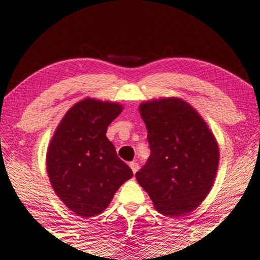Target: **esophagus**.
I'll return each instance as SVG.
<instances>
[{"label": "esophagus", "mask_w": 260, "mask_h": 260, "mask_svg": "<svg viewBox=\"0 0 260 260\" xmlns=\"http://www.w3.org/2000/svg\"><path fill=\"white\" fill-rule=\"evenodd\" d=\"M129 167L132 169V171H133V174H137V171L139 170V164L137 162H131Z\"/></svg>", "instance_id": "esophagus-1"}]
</instances>
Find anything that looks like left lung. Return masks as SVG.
I'll return each instance as SVG.
<instances>
[{
	"instance_id": "left-lung-1",
	"label": "left lung",
	"mask_w": 260,
	"mask_h": 260,
	"mask_svg": "<svg viewBox=\"0 0 260 260\" xmlns=\"http://www.w3.org/2000/svg\"><path fill=\"white\" fill-rule=\"evenodd\" d=\"M150 156L138 183L157 212L177 217L194 211L208 196L219 168V145L207 122L178 97L143 102Z\"/></svg>"
}]
</instances>
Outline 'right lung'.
I'll return each mask as SVG.
<instances>
[{
  "label": "right lung",
  "instance_id": "right-lung-1",
  "mask_svg": "<svg viewBox=\"0 0 260 260\" xmlns=\"http://www.w3.org/2000/svg\"><path fill=\"white\" fill-rule=\"evenodd\" d=\"M123 110L119 103L86 97L61 119L49 141L46 168L60 200L81 217L100 215L133 177L106 131Z\"/></svg>",
  "mask_w": 260,
  "mask_h": 260
}]
</instances>
